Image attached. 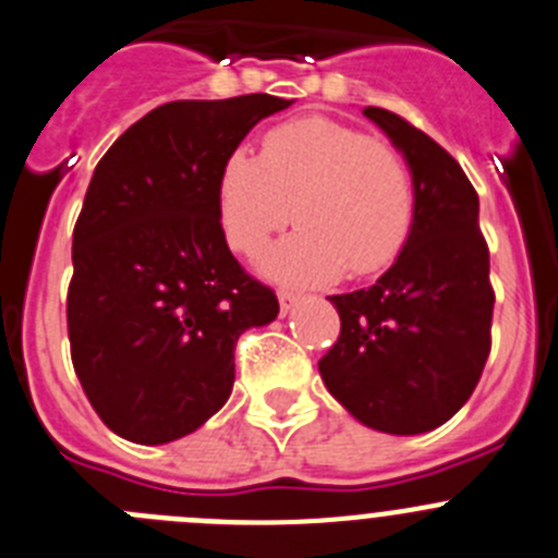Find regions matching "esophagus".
<instances>
[{"label":"esophagus","instance_id":"34e87169","mask_svg":"<svg viewBox=\"0 0 558 558\" xmlns=\"http://www.w3.org/2000/svg\"><path fill=\"white\" fill-rule=\"evenodd\" d=\"M299 301H301V295L288 293V290H279V310H282V315L293 313L295 306H299Z\"/></svg>","mask_w":558,"mask_h":558}]
</instances>
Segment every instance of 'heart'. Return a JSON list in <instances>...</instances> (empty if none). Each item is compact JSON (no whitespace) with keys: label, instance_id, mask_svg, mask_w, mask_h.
<instances>
[{"label":"heart","instance_id":"obj_1","mask_svg":"<svg viewBox=\"0 0 558 558\" xmlns=\"http://www.w3.org/2000/svg\"><path fill=\"white\" fill-rule=\"evenodd\" d=\"M293 238L257 259L259 274L313 288L373 274L401 254L415 182L396 146L331 119L274 126L259 155L232 151L218 177V216L234 252L254 254L290 221Z\"/></svg>","mask_w":558,"mask_h":558}]
</instances>
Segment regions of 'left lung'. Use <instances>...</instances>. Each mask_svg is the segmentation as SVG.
I'll return each instance as SVG.
<instances>
[{"label": "left lung", "instance_id": "1", "mask_svg": "<svg viewBox=\"0 0 558 558\" xmlns=\"http://www.w3.org/2000/svg\"><path fill=\"white\" fill-rule=\"evenodd\" d=\"M362 116L407 160L415 218L379 282L329 295L340 337L318 371L362 426L409 437L451 421L482 379L495 304L489 252L462 166L396 112L365 107Z\"/></svg>", "mask_w": 558, "mask_h": 558}]
</instances>
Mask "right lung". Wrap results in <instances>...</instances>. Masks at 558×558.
<instances>
[{
	"mask_svg": "<svg viewBox=\"0 0 558 558\" xmlns=\"http://www.w3.org/2000/svg\"><path fill=\"white\" fill-rule=\"evenodd\" d=\"M293 101L268 94L168 101L130 126L90 177L74 227L69 340L110 432L162 446L229 401L234 345L279 315L229 252L218 177L248 132Z\"/></svg>",
	"mask_w": 558,
	"mask_h": 558,
	"instance_id": "obj_1",
	"label": "right lung"
}]
</instances>
